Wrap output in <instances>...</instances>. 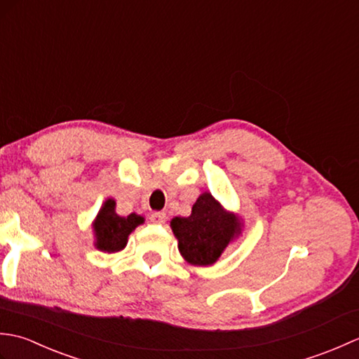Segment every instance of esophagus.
Instances as JSON below:
<instances>
[{
    "instance_id": "obj_1",
    "label": "esophagus",
    "mask_w": 359,
    "mask_h": 359,
    "mask_svg": "<svg viewBox=\"0 0 359 359\" xmlns=\"http://www.w3.org/2000/svg\"><path fill=\"white\" fill-rule=\"evenodd\" d=\"M149 219H151V222H154V224H163L165 219H166V215L163 211H154L149 216Z\"/></svg>"
}]
</instances>
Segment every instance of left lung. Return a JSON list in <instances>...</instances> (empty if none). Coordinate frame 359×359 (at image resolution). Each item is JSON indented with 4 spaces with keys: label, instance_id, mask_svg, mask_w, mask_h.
I'll list each match as a JSON object with an SVG mask.
<instances>
[{
    "label": "left lung",
    "instance_id": "1",
    "mask_svg": "<svg viewBox=\"0 0 359 359\" xmlns=\"http://www.w3.org/2000/svg\"><path fill=\"white\" fill-rule=\"evenodd\" d=\"M171 228L179 241V251L193 265H211L238 234L239 222L222 210L211 194L205 193L193 205L189 217H174Z\"/></svg>",
    "mask_w": 359,
    "mask_h": 359
}]
</instances>
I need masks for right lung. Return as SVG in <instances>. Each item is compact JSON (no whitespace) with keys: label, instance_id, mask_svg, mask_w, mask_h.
I'll return each instance as SVG.
<instances>
[{"label":"right lung","instance_id":"right-lung-1","mask_svg":"<svg viewBox=\"0 0 359 359\" xmlns=\"http://www.w3.org/2000/svg\"><path fill=\"white\" fill-rule=\"evenodd\" d=\"M116 202L112 199L106 201L103 208L98 212V216L94 222V231L97 238V248L102 251H120L125 248L128 242V236L135 230L137 225L143 224V217L137 215H129L126 217L118 216L116 211Z\"/></svg>","mask_w":359,"mask_h":359}]
</instances>
